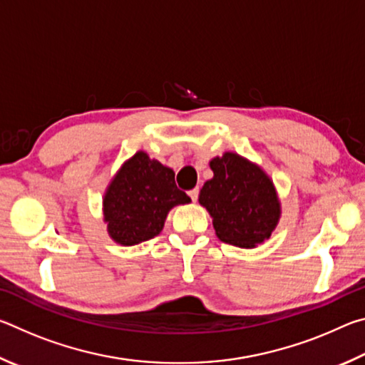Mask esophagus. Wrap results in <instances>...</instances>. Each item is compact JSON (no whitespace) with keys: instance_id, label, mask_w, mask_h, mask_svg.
<instances>
[{"instance_id":"1","label":"esophagus","mask_w":365,"mask_h":365,"mask_svg":"<svg viewBox=\"0 0 365 365\" xmlns=\"http://www.w3.org/2000/svg\"><path fill=\"white\" fill-rule=\"evenodd\" d=\"M197 193H200V188H193V190H190V191H188V196L191 197V201H195V202H196V200H197Z\"/></svg>"}]
</instances>
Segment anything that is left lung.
Here are the masks:
<instances>
[{
    "instance_id": "left-lung-1",
    "label": "left lung",
    "mask_w": 365,
    "mask_h": 365,
    "mask_svg": "<svg viewBox=\"0 0 365 365\" xmlns=\"http://www.w3.org/2000/svg\"><path fill=\"white\" fill-rule=\"evenodd\" d=\"M214 177L200 191V205L212 217L220 242L252 250L270 238L282 217V202L265 170L227 151L209 160Z\"/></svg>"
}]
</instances>
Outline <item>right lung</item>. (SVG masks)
I'll return each instance as SVG.
<instances>
[{
	"mask_svg": "<svg viewBox=\"0 0 365 365\" xmlns=\"http://www.w3.org/2000/svg\"><path fill=\"white\" fill-rule=\"evenodd\" d=\"M175 174L145 151L128 158L110 178L103 196V222L108 235L122 246H135L163 232L172 207L188 205Z\"/></svg>",
	"mask_w": 365,
	"mask_h": 365,
	"instance_id": "obj_1",
	"label": "right lung"
}]
</instances>
